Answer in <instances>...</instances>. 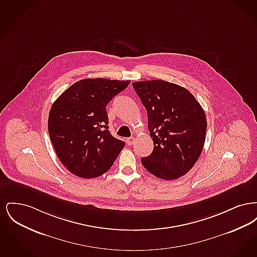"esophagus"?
Returning <instances> with one entry per match:
<instances>
[{
  "mask_svg": "<svg viewBox=\"0 0 257 257\" xmlns=\"http://www.w3.org/2000/svg\"><path fill=\"white\" fill-rule=\"evenodd\" d=\"M126 144H127L128 146H133L135 144V138H133V137L128 138V139L126 140Z\"/></svg>",
  "mask_w": 257,
  "mask_h": 257,
  "instance_id": "34e87169",
  "label": "esophagus"
}]
</instances>
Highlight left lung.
Returning a JSON list of instances; mask_svg holds the SVG:
<instances>
[{
    "label": "left lung",
    "instance_id": "obj_1",
    "mask_svg": "<svg viewBox=\"0 0 257 257\" xmlns=\"http://www.w3.org/2000/svg\"><path fill=\"white\" fill-rule=\"evenodd\" d=\"M147 109L148 130L155 145L141 162L164 180L181 177L196 164L204 146L207 121L195 96L182 86L163 80L133 83Z\"/></svg>",
    "mask_w": 257,
    "mask_h": 257
}]
</instances>
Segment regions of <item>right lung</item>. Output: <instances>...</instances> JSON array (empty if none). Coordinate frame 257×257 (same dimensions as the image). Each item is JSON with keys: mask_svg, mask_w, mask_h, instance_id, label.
Instances as JSON below:
<instances>
[{"mask_svg": "<svg viewBox=\"0 0 257 257\" xmlns=\"http://www.w3.org/2000/svg\"><path fill=\"white\" fill-rule=\"evenodd\" d=\"M130 81L84 79L69 86L50 110L48 132L61 164L83 178L109 171L125 143L109 131L106 107Z\"/></svg>", "mask_w": 257, "mask_h": 257, "instance_id": "right-lung-1", "label": "right lung"}]
</instances>
